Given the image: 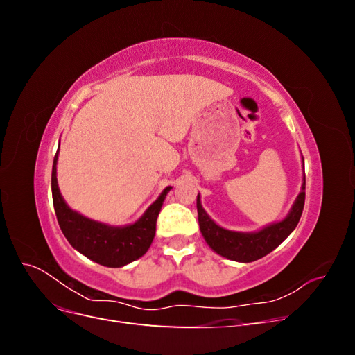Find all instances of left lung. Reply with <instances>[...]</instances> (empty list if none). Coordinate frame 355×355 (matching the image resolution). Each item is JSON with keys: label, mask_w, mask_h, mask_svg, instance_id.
Returning a JSON list of instances; mask_svg holds the SVG:
<instances>
[{"label": "left lung", "mask_w": 355, "mask_h": 355, "mask_svg": "<svg viewBox=\"0 0 355 355\" xmlns=\"http://www.w3.org/2000/svg\"><path fill=\"white\" fill-rule=\"evenodd\" d=\"M305 204V178L302 191L297 196L292 211L282 222L270 225L257 232H234L220 228L214 223L209 214L204 211L200 202V196L197 197V210H198V222L202 237L206 239L207 244L218 254L228 257L231 261L237 262H253L261 257L271 253L277 249L292 232L302 216Z\"/></svg>", "instance_id": "obj_1"}]
</instances>
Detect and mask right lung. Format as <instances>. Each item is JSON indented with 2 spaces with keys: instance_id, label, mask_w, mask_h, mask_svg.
Masks as SVG:
<instances>
[{
  "instance_id": "1",
  "label": "right lung",
  "mask_w": 355,
  "mask_h": 355,
  "mask_svg": "<svg viewBox=\"0 0 355 355\" xmlns=\"http://www.w3.org/2000/svg\"><path fill=\"white\" fill-rule=\"evenodd\" d=\"M58 154L59 151L55 155L51 168L53 206L59 227L69 244L93 262L111 268L124 266L144 256L154 240L158 213L171 187L161 192L158 200L151 204V207L136 223L128 227H110L81 216L63 201L56 178Z\"/></svg>"
}]
</instances>
